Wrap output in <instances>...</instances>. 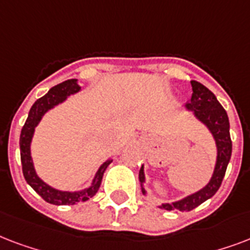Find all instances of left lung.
Returning a JSON list of instances; mask_svg holds the SVG:
<instances>
[{
    "instance_id": "1",
    "label": "left lung",
    "mask_w": 250,
    "mask_h": 250,
    "mask_svg": "<svg viewBox=\"0 0 250 250\" xmlns=\"http://www.w3.org/2000/svg\"><path fill=\"white\" fill-rule=\"evenodd\" d=\"M190 83L193 94H191L190 102L187 104V109L194 112L195 117L201 123L205 124L208 130L211 131L212 137L215 139L218 155H216L215 169L208 185L180 201L171 202V204H162L159 206L160 208H166L169 211L171 210L190 211L201 204H204L205 201L211 198L222 185L232 154V141L229 135V121H228L227 112L220 105L215 95L212 94L208 87H205L202 83L197 81H191ZM139 181L142 187V193L146 194V190L143 188V183H145L143 166L139 169Z\"/></svg>"
}]
</instances>
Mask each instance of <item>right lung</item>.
Instances as JSON below:
<instances>
[{"mask_svg": "<svg viewBox=\"0 0 250 250\" xmlns=\"http://www.w3.org/2000/svg\"><path fill=\"white\" fill-rule=\"evenodd\" d=\"M79 90H81V87H79L77 79H67L65 82L52 87L51 90L48 91V94L44 95L42 98L38 99L34 103V105L31 107L30 112H28V117H27L26 123L22 127V131H21L19 146H21V162H22L23 176H24L27 184L44 201L52 205H75L94 197L98 193L99 188H100L104 172H105L108 166L112 163V159H108L107 162H104L98 169V172H96L91 187L79 191L57 190L55 188L49 187L48 184L44 183L36 175L34 163H32V158H31V141H32V137H34L35 127L38 126V124L40 123L42 116L45 115V112H48L57 104L62 103L69 95L75 94Z\"/></svg>", "mask_w": 250, "mask_h": 250, "instance_id": "1", "label": "right lung"}]
</instances>
